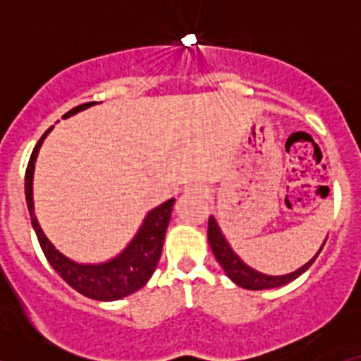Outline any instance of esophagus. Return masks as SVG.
I'll return each mask as SVG.
<instances>
[{"label":"esophagus","mask_w":361,"mask_h":361,"mask_svg":"<svg viewBox=\"0 0 361 361\" xmlns=\"http://www.w3.org/2000/svg\"><path fill=\"white\" fill-rule=\"evenodd\" d=\"M195 191L197 193H206V190H204V188H195Z\"/></svg>","instance_id":"esophagus-1"}]
</instances>
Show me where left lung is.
I'll use <instances>...</instances> for the list:
<instances>
[{
	"label": "left lung",
	"mask_w": 361,
	"mask_h": 361,
	"mask_svg": "<svg viewBox=\"0 0 361 361\" xmlns=\"http://www.w3.org/2000/svg\"><path fill=\"white\" fill-rule=\"evenodd\" d=\"M208 240L209 245H212V251L215 255V258L219 260V264L222 266V269L226 271V275L233 280V282L240 286L244 289H253V291H258V289H273V288H280V286H286L291 280H295L296 276H300L304 271H307L311 267V264L317 260V257L320 255L318 251L314 257L309 260L305 266H302L300 269L293 271L289 275H282V276H271V275H264L260 271H255L253 267H250L247 264H244L238 258V255H235V251L231 250V245L228 244V240L224 238L222 231H220L219 224H216V220L213 216H209L208 222ZM325 244V242H324Z\"/></svg>",
	"instance_id": "left-lung-1"
}]
</instances>
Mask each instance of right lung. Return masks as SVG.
I'll return each mask as SVG.
<instances>
[{"mask_svg":"<svg viewBox=\"0 0 361 361\" xmlns=\"http://www.w3.org/2000/svg\"><path fill=\"white\" fill-rule=\"evenodd\" d=\"M94 103H85L79 106L72 108L66 111V117L78 114V111L90 108ZM50 126L43 133L36 148L32 152L30 161L27 166V173H25V197H27L28 213H30L32 228L36 231L37 240H39L41 250L44 257L50 262V266L56 269V273L81 295L88 296L92 300L99 302H111V300H121L124 296L132 295L145 288L146 282L152 279L153 271L157 267L159 258L162 253V244H164V235L168 224L171 219V209H173L175 199L166 200L164 204L157 206L155 209L148 213L142 220V226L139 228L135 237L132 238L126 247L111 258L108 262L103 264H78L66 258L65 255L59 253L52 245V242L47 238V235L41 229L36 215H34V199H32V178H34V164H36L37 153H39L41 145H43L44 137L49 135Z\"/></svg>","mask_w":361,"mask_h":361,"instance_id":"1","label":"right lung"}]
</instances>
